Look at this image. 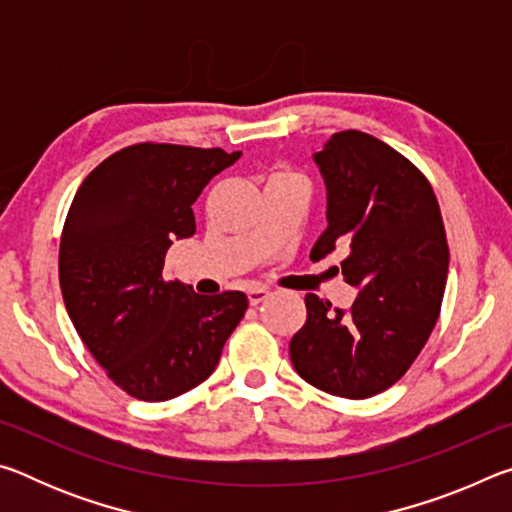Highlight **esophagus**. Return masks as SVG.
<instances>
[{
    "instance_id": "obj_1",
    "label": "esophagus",
    "mask_w": 512,
    "mask_h": 512,
    "mask_svg": "<svg viewBox=\"0 0 512 512\" xmlns=\"http://www.w3.org/2000/svg\"><path fill=\"white\" fill-rule=\"evenodd\" d=\"M246 293H248L250 305H259V302L268 298V293L271 291H268V287H250Z\"/></svg>"
}]
</instances>
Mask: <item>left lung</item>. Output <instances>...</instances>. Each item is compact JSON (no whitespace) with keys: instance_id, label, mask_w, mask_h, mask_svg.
<instances>
[{"instance_id":"1","label":"left lung","mask_w":512,"mask_h":512,"mask_svg":"<svg viewBox=\"0 0 512 512\" xmlns=\"http://www.w3.org/2000/svg\"><path fill=\"white\" fill-rule=\"evenodd\" d=\"M314 162L327 228L311 255L348 246L341 273L359 293L350 311L307 293V323L289 354L311 386L363 400L411 368L436 325L449 268L445 225L427 178L377 137L334 133Z\"/></svg>"}]
</instances>
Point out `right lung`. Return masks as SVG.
Segmentation results:
<instances>
[{
    "label": "right lung",
    "mask_w": 512,
    "mask_h": 512,
    "mask_svg": "<svg viewBox=\"0 0 512 512\" xmlns=\"http://www.w3.org/2000/svg\"><path fill=\"white\" fill-rule=\"evenodd\" d=\"M241 151L135 144L112 153L76 192L60 237V291L76 332L108 377L144 402L178 397L212 375L248 309L241 291L198 296L162 277L192 205Z\"/></svg>",
    "instance_id": "add662e5"
}]
</instances>
